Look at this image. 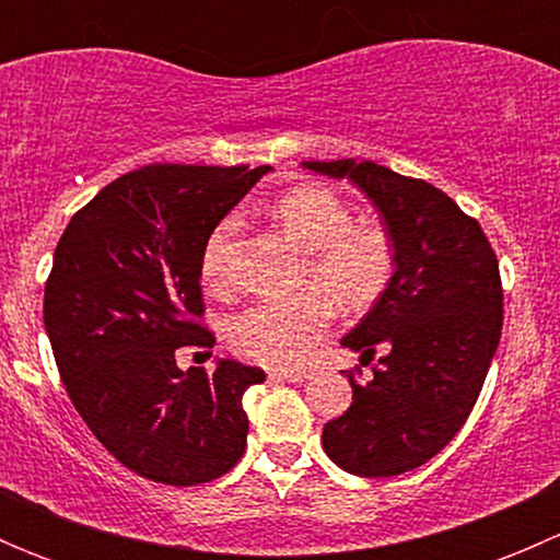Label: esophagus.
Segmentation results:
<instances>
[{"instance_id": "34e87169", "label": "esophagus", "mask_w": 560, "mask_h": 560, "mask_svg": "<svg viewBox=\"0 0 560 560\" xmlns=\"http://www.w3.org/2000/svg\"><path fill=\"white\" fill-rule=\"evenodd\" d=\"M270 380L276 382H306L308 374H303V371H270Z\"/></svg>"}]
</instances>
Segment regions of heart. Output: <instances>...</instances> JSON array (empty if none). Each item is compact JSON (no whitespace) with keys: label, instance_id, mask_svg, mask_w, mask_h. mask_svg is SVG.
<instances>
[{"label":"heart","instance_id":"obj_1","mask_svg":"<svg viewBox=\"0 0 560 560\" xmlns=\"http://www.w3.org/2000/svg\"><path fill=\"white\" fill-rule=\"evenodd\" d=\"M270 211L287 238L306 252L298 284L314 292L248 303L228 319V341L254 363L301 369L330 330V303L343 314H363L380 303L393 284L398 248L385 224L354 222L352 206L322 184L284 191ZM241 228L238 213H228L208 233L200 270L213 290L233 287Z\"/></svg>","mask_w":560,"mask_h":560}]
</instances>
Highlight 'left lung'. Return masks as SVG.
Masks as SVG:
<instances>
[{
	"mask_svg": "<svg viewBox=\"0 0 560 560\" xmlns=\"http://www.w3.org/2000/svg\"><path fill=\"white\" fill-rule=\"evenodd\" d=\"M349 178L374 200L398 248L393 284L343 347L374 365L352 406L322 431L332 463L358 477H395L442 453L479 398L504 325L499 259L479 222L422 178L374 162H303Z\"/></svg>",
	"mask_w": 560,
	"mask_h": 560,
	"instance_id": "8db88e82",
	"label": "left lung"
}]
</instances>
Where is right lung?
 Listing matches in <instances>:
<instances>
[{
  "label": "right lung",
  "instance_id": "add662e5",
  "mask_svg": "<svg viewBox=\"0 0 560 560\" xmlns=\"http://www.w3.org/2000/svg\"><path fill=\"white\" fill-rule=\"evenodd\" d=\"M268 171L145 165L107 184L56 244L43 319L59 376L97 442L151 482H213L246 450L244 393L265 371L222 360L184 374L175 354L211 358L202 246Z\"/></svg>",
  "mask_w": 560,
  "mask_h": 560
}]
</instances>
